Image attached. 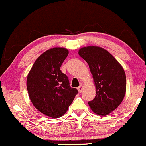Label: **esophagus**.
<instances>
[{
    "label": "esophagus",
    "instance_id": "obj_1",
    "mask_svg": "<svg viewBox=\"0 0 146 146\" xmlns=\"http://www.w3.org/2000/svg\"><path fill=\"white\" fill-rule=\"evenodd\" d=\"M83 88H84V86H82V85H80V86H78V90L79 93H81V92L82 91Z\"/></svg>",
    "mask_w": 146,
    "mask_h": 146
}]
</instances>
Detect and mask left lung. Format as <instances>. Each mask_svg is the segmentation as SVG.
Instances as JSON below:
<instances>
[{
    "label": "left lung",
    "mask_w": 146,
    "mask_h": 146,
    "mask_svg": "<svg viewBox=\"0 0 146 146\" xmlns=\"http://www.w3.org/2000/svg\"><path fill=\"white\" fill-rule=\"evenodd\" d=\"M78 54L88 63L96 88V95L88 102L90 109L98 115H109L124 98L126 78L123 68L104 48L95 46L80 48Z\"/></svg>",
    "instance_id": "8db88e82"
}]
</instances>
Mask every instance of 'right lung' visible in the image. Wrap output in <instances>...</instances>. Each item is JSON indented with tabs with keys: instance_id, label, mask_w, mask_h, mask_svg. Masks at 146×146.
Instances as JSON below:
<instances>
[{
	"instance_id": "right-lung-1",
	"label": "right lung",
	"mask_w": 146,
	"mask_h": 146,
	"mask_svg": "<svg viewBox=\"0 0 146 146\" xmlns=\"http://www.w3.org/2000/svg\"><path fill=\"white\" fill-rule=\"evenodd\" d=\"M68 55L65 48L47 50L37 58L27 78L28 94L33 105L52 118L64 115L78 93L70 86L68 77L60 71Z\"/></svg>"
}]
</instances>
